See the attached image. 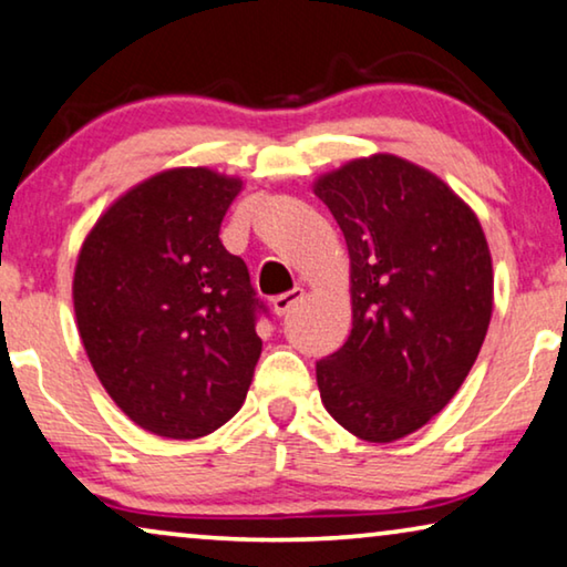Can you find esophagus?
Here are the masks:
<instances>
[{"mask_svg": "<svg viewBox=\"0 0 567 567\" xmlns=\"http://www.w3.org/2000/svg\"><path fill=\"white\" fill-rule=\"evenodd\" d=\"M302 295H306V292H302L300 290V287H292V290L290 292H282V295H277V298L272 300V310L277 312V316H287V312H290L295 306H298V302L302 300Z\"/></svg>", "mask_w": 567, "mask_h": 567, "instance_id": "esophagus-1", "label": "esophagus"}]
</instances>
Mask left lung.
<instances>
[{
    "mask_svg": "<svg viewBox=\"0 0 567 567\" xmlns=\"http://www.w3.org/2000/svg\"><path fill=\"white\" fill-rule=\"evenodd\" d=\"M351 259L349 341L316 364L328 415L392 443L433 420L476 361L494 308L478 218L441 177L396 155L351 159L312 185Z\"/></svg>",
    "mask_w": 567,
    "mask_h": 567,
    "instance_id": "8db88e82",
    "label": "left lung"
}]
</instances>
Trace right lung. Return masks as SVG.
<instances>
[{
	"instance_id": "1",
	"label": "right lung",
	"mask_w": 567,
	"mask_h": 567,
	"mask_svg": "<svg viewBox=\"0 0 567 567\" xmlns=\"http://www.w3.org/2000/svg\"><path fill=\"white\" fill-rule=\"evenodd\" d=\"M241 181L173 167L109 206L73 275L75 323L99 382L134 425L193 441L247 400L265 306L218 231Z\"/></svg>"
}]
</instances>
